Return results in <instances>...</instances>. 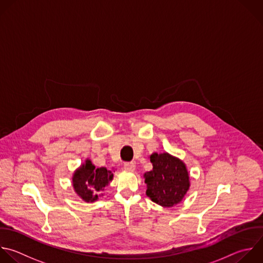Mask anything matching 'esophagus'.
<instances>
[{"label":"esophagus","mask_w":263,"mask_h":263,"mask_svg":"<svg viewBox=\"0 0 263 263\" xmlns=\"http://www.w3.org/2000/svg\"><path fill=\"white\" fill-rule=\"evenodd\" d=\"M124 169L127 171H134L135 169V164L134 163H125L124 164Z\"/></svg>","instance_id":"1"}]
</instances>
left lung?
<instances>
[{"instance_id": "left-lung-1", "label": "left lung", "mask_w": 263, "mask_h": 263, "mask_svg": "<svg viewBox=\"0 0 263 263\" xmlns=\"http://www.w3.org/2000/svg\"><path fill=\"white\" fill-rule=\"evenodd\" d=\"M153 170L144 173L146 195L164 208L180 203L190 187L189 173L185 163L168 153L149 156Z\"/></svg>"}]
</instances>
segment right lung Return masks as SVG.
<instances>
[{
  "instance_id": "1",
  "label": "right lung",
  "mask_w": 263,
  "mask_h": 263,
  "mask_svg": "<svg viewBox=\"0 0 263 263\" xmlns=\"http://www.w3.org/2000/svg\"><path fill=\"white\" fill-rule=\"evenodd\" d=\"M114 174L105 167L96 168L91 160H85L73 173V188L77 195L85 202H94L98 199V193L112 180Z\"/></svg>"
}]
</instances>
